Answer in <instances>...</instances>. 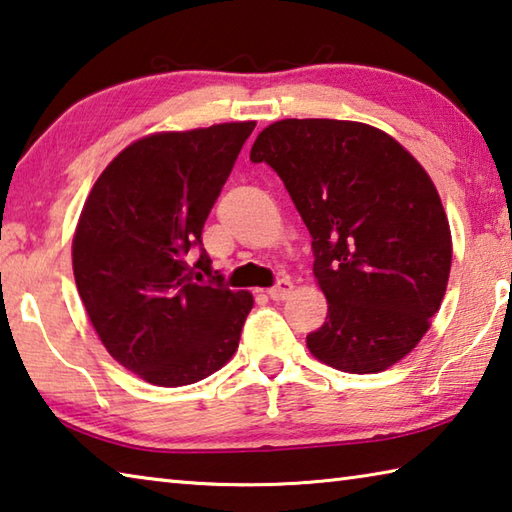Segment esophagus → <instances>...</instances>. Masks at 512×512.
Wrapping results in <instances>:
<instances>
[{"label": "esophagus", "instance_id": "esophagus-1", "mask_svg": "<svg viewBox=\"0 0 512 512\" xmlns=\"http://www.w3.org/2000/svg\"><path fill=\"white\" fill-rule=\"evenodd\" d=\"M292 290H294V283L290 279H279L276 285H272V288L267 290V294H270V299L274 301H285L292 294Z\"/></svg>", "mask_w": 512, "mask_h": 512}]
</instances>
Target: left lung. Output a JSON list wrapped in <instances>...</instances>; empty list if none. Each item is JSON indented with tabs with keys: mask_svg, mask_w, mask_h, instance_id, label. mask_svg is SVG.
<instances>
[{
	"mask_svg": "<svg viewBox=\"0 0 512 512\" xmlns=\"http://www.w3.org/2000/svg\"><path fill=\"white\" fill-rule=\"evenodd\" d=\"M249 159L274 168L306 222L328 299L310 353L346 373H378L411 353L441 308L452 236L425 168L366 123L285 119Z\"/></svg>",
	"mask_w": 512,
	"mask_h": 512,
	"instance_id": "1",
	"label": "left lung"
}]
</instances>
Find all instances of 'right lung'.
<instances>
[{
    "instance_id": "obj_1",
    "label": "right lung",
    "mask_w": 512,
    "mask_h": 512,
    "mask_svg": "<svg viewBox=\"0 0 512 512\" xmlns=\"http://www.w3.org/2000/svg\"><path fill=\"white\" fill-rule=\"evenodd\" d=\"M254 121L161 132L116 155L80 213L74 276L116 362L157 387H184L236 353L254 299L233 292L202 229ZM201 251L190 265V251ZM207 281H203V276Z\"/></svg>"
}]
</instances>
